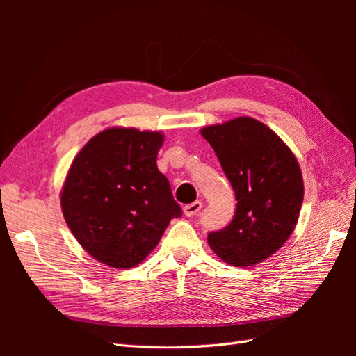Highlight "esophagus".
<instances>
[{
    "mask_svg": "<svg viewBox=\"0 0 356 356\" xmlns=\"http://www.w3.org/2000/svg\"><path fill=\"white\" fill-rule=\"evenodd\" d=\"M200 209H202V202H199V200L193 202L184 207V215L186 217H193V215H196Z\"/></svg>",
    "mask_w": 356,
    "mask_h": 356,
    "instance_id": "obj_1",
    "label": "esophagus"
}]
</instances>
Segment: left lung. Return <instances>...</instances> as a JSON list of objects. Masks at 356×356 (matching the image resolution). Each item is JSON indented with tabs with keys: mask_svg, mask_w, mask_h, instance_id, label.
Here are the masks:
<instances>
[{
	"mask_svg": "<svg viewBox=\"0 0 356 356\" xmlns=\"http://www.w3.org/2000/svg\"><path fill=\"white\" fill-rule=\"evenodd\" d=\"M234 190L232 222L208 234L225 263L246 267L264 261L293 233L305 196L298 161L270 127L251 117L202 129Z\"/></svg>",
	"mask_w": 356,
	"mask_h": 356,
	"instance_id": "8db88e82",
	"label": "left lung"
}]
</instances>
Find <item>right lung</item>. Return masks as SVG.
<instances>
[{
	"label": "right lung",
	"mask_w": 356,
	"mask_h": 356,
	"mask_svg": "<svg viewBox=\"0 0 356 356\" xmlns=\"http://www.w3.org/2000/svg\"><path fill=\"white\" fill-rule=\"evenodd\" d=\"M160 132L111 127L75 156L60 193L74 238L115 268L141 263L182 209L157 169Z\"/></svg>",
	"instance_id": "add662e5"
}]
</instances>
